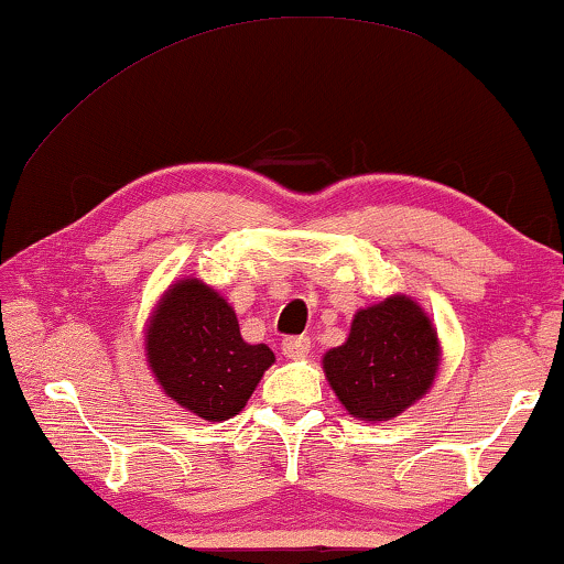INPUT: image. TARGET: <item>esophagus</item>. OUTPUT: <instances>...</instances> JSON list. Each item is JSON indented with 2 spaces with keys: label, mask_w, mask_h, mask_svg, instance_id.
Returning <instances> with one entry per match:
<instances>
[{
  "label": "esophagus",
  "mask_w": 564,
  "mask_h": 564,
  "mask_svg": "<svg viewBox=\"0 0 564 564\" xmlns=\"http://www.w3.org/2000/svg\"><path fill=\"white\" fill-rule=\"evenodd\" d=\"M282 351H284V357H290V359H303V357H307V354H311V338H307V336L284 338Z\"/></svg>",
  "instance_id": "1"
}]
</instances>
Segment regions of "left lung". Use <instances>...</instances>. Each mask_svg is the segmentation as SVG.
<instances>
[{"label": "left lung", "instance_id": "obj_1", "mask_svg": "<svg viewBox=\"0 0 564 564\" xmlns=\"http://www.w3.org/2000/svg\"><path fill=\"white\" fill-rule=\"evenodd\" d=\"M442 346L419 303L392 295L354 315L349 338L323 357L336 398L359 421H390L434 384Z\"/></svg>", "mask_w": 564, "mask_h": 564}]
</instances>
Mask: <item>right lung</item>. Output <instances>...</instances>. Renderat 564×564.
<instances>
[{
	"instance_id": "obj_1",
	"label": "right lung",
	"mask_w": 564,
	"mask_h": 564,
	"mask_svg": "<svg viewBox=\"0 0 564 564\" xmlns=\"http://www.w3.org/2000/svg\"><path fill=\"white\" fill-rule=\"evenodd\" d=\"M145 361L174 403L205 421H228L274 365V351L246 344L234 307L189 276L159 300L145 328Z\"/></svg>"
}]
</instances>
